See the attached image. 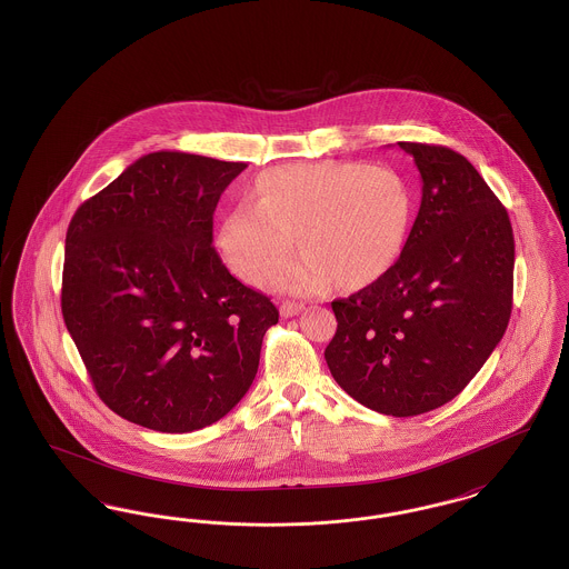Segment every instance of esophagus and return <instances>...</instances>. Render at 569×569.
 <instances>
[{"instance_id":"esophagus-1","label":"esophagus","mask_w":569,"mask_h":569,"mask_svg":"<svg viewBox=\"0 0 569 569\" xmlns=\"http://www.w3.org/2000/svg\"><path fill=\"white\" fill-rule=\"evenodd\" d=\"M302 309H305V305H302V302L286 300V302H281V307H279V313H281V318H292V316H298Z\"/></svg>"}]
</instances>
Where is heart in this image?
<instances>
[{"mask_svg":"<svg viewBox=\"0 0 569 569\" xmlns=\"http://www.w3.org/2000/svg\"><path fill=\"white\" fill-rule=\"evenodd\" d=\"M413 193L388 166L292 163L264 172L256 200L226 217L219 247L243 281L262 286L298 244L295 262L272 277L288 295H320L332 281L358 290L390 271L406 247Z\"/></svg>","mask_w":569,"mask_h":569,"instance_id":"b5f03b06","label":"heart"}]
</instances>
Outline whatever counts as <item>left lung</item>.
<instances>
[{"instance_id": "1", "label": "left lung", "mask_w": 569, "mask_h": 569, "mask_svg": "<svg viewBox=\"0 0 569 569\" xmlns=\"http://www.w3.org/2000/svg\"><path fill=\"white\" fill-rule=\"evenodd\" d=\"M422 179L420 211L395 267L332 300L325 358L373 411L418 416L452 401L501 341L515 290L508 211L457 151L399 142Z\"/></svg>"}]
</instances>
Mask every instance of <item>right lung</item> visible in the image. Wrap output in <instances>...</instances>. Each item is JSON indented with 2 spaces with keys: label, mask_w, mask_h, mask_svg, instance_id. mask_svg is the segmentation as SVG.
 <instances>
[{
  "label": "right lung",
  "mask_w": 569,
  "mask_h": 569,
  "mask_svg": "<svg viewBox=\"0 0 569 569\" xmlns=\"http://www.w3.org/2000/svg\"><path fill=\"white\" fill-rule=\"evenodd\" d=\"M247 163L156 151L84 200L66 234L61 313L98 397L162 433L209 427L258 373L271 298L213 247V213Z\"/></svg>",
  "instance_id": "right-lung-1"
}]
</instances>
